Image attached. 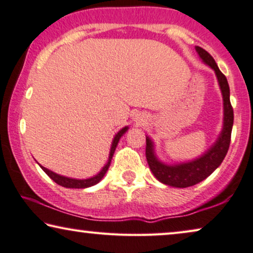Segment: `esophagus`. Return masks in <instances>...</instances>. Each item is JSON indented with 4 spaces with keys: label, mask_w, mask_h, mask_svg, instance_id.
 Instances as JSON below:
<instances>
[{
    "label": "esophagus",
    "mask_w": 253,
    "mask_h": 253,
    "mask_svg": "<svg viewBox=\"0 0 253 253\" xmlns=\"http://www.w3.org/2000/svg\"><path fill=\"white\" fill-rule=\"evenodd\" d=\"M133 121H134L135 123L140 126V124H144L145 123L146 118H145V115H142V114H135L133 116Z\"/></svg>",
    "instance_id": "1"
}]
</instances>
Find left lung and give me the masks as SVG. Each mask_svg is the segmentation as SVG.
Here are the masks:
<instances>
[{
    "instance_id": "obj_1",
    "label": "left lung",
    "mask_w": 253,
    "mask_h": 253,
    "mask_svg": "<svg viewBox=\"0 0 253 253\" xmlns=\"http://www.w3.org/2000/svg\"><path fill=\"white\" fill-rule=\"evenodd\" d=\"M195 50L202 63L214 72L219 89L221 91L224 118H222L221 131L213 144L202 155L185 162H164L157 156L155 142L149 135L146 134V159L149 169L160 182L175 188H186L199 184L220 166L228 152L234 123V113L229 99V85L226 76L220 72L214 59L208 51L201 46H195Z\"/></svg>"
}]
</instances>
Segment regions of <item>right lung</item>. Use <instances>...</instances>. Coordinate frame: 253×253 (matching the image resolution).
Wrapping results in <instances>:
<instances>
[{"instance_id": "obj_1", "label": "right lung", "mask_w": 253, "mask_h": 253, "mask_svg": "<svg viewBox=\"0 0 253 253\" xmlns=\"http://www.w3.org/2000/svg\"><path fill=\"white\" fill-rule=\"evenodd\" d=\"M127 130H129V126H126L122 127V129H121L119 132L114 135V138H113V141H112V145H111V149H109V155H108L107 162H106L105 166L101 168V170L98 172L97 174H94L90 178L76 179V178H72V177H66V175L58 174V173H56V172L46 169V168L42 167L40 163H38V164L40 167H41V169L44 171L45 173L49 175V177L52 179L54 182H56V184L63 186V187H66V188H87V187H91V186L97 185L98 182H99L101 179L104 178V175L106 174V172H107L109 166H111V162H112L113 155H114L116 146H118L120 139L122 138V135L126 133Z\"/></svg>"}]
</instances>
